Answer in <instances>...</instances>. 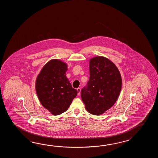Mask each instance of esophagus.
I'll list each match as a JSON object with an SVG mask.
<instances>
[{
	"mask_svg": "<svg viewBox=\"0 0 158 158\" xmlns=\"http://www.w3.org/2000/svg\"><path fill=\"white\" fill-rule=\"evenodd\" d=\"M77 95H80V93H81V89L80 88H77Z\"/></svg>",
	"mask_w": 158,
	"mask_h": 158,
	"instance_id": "1",
	"label": "esophagus"
}]
</instances>
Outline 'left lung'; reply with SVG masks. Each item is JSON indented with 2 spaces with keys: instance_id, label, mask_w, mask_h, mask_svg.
<instances>
[{
  "instance_id": "8db88e82",
  "label": "left lung",
  "mask_w": 158,
  "mask_h": 158,
  "mask_svg": "<svg viewBox=\"0 0 158 158\" xmlns=\"http://www.w3.org/2000/svg\"><path fill=\"white\" fill-rule=\"evenodd\" d=\"M89 69V80L81 96L89 113L100 115L118 100L122 86L121 74L115 64L103 56L91 59Z\"/></svg>"
}]
</instances>
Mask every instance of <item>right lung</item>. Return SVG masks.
<instances>
[{
  "mask_svg": "<svg viewBox=\"0 0 158 158\" xmlns=\"http://www.w3.org/2000/svg\"><path fill=\"white\" fill-rule=\"evenodd\" d=\"M67 67L63 61L52 59L44 65L35 81L40 103L53 115L67 111L77 95L66 77Z\"/></svg>",
  "mask_w": 158,
  "mask_h": 158,
  "instance_id": "right-lung-1",
  "label": "right lung"
}]
</instances>
